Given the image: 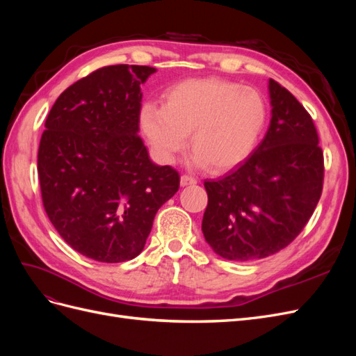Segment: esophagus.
Returning <instances> with one entry per match:
<instances>
[{
    "instance_id": "esophagus-1",
    "label": "esophagus",
    "mask_w": 356,
    "mask_h": 356,
    "mask_svg": "<svg viewBox=\"0 0 356 356\" xmlns=\"http://www.w3.org/2000/svg\"><path fill=\"white\" fill-rule=\"evenodd\" d=\"M195 184H197V179H195L193 177H190V175H182V177H181V186H182V187L195 186Z\"/></svg>"
}]
</instances>
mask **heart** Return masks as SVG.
<instances>
[{
    "label": "heart",
    "instance_id": "b5f03b06",
    "mask_svg": "<svg viewBox=\"0 0 356 356\" xmlns=\"http://www.w3.org/2000/svg\"><path fill=\"white\" fill-rule=\"evenodd\" d=\"M266 122L267 104L260 92L221 79L181 81L165 93L161 108L145 105L141 113L144 135L161 160H174L190 135L193 161L215 172L250 157Z\"/></svg>",
    "mask_w": 356,
    "mask_h": 356
}]
</instances>
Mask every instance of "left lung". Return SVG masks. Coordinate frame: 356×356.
<instances>
[{
	"mask_svg": "<svg viewBox=\"0 0 356 356\" xmlns=\"http://www.w3.org/2000/svg\"><path fill=\"white\" fill-rule=\"evenodd\" d=\"M268 131L238 169L204 181V239L220 257L254 261L276 254L305 229L322 195L324 152L310 114L277 81H268Z\"/></svg>",
	"mask_w": 356,
	"mask_h": 356,
	"instance_id": "left-lung-1",
	"label": "left lung"
}]
</instances>
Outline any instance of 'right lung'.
Instances as JSON below:
<instances>
[{"label": "right lung", "instance_id": "right-lung-1", "mask_svg": "<svg viewBox=\"0 0 356 356\" xmlns=\"http://www.w3.org/2000/svg\"><path fill=\"white\" fill-rule=\"evenodd\" d=\"M156 68L110 65L63 90L38 147L42 207L72 250L122 263L144 250L159 208L179 188L148 157L139 131L141 86Z\"/></svg>", "mask_w": 356, "mask_h": 356}]
</instances>
